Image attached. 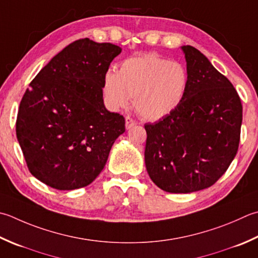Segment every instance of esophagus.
<instances>
[{
	"label": "esophagus",
	"mask_w": 258,
	"mask_h": 258,
	"mask_svg": "<svg viewBox=\"0 0 258 258\" xmlns=\"http://www.w3.org/2000/svg\"><path fill=\"white\" fill-rule=\"evenodd\" d=\"M135 125H136L135 120L131 118L130 116H126V117H125V127H126V130H131L132 127H134Z\"/></svg>",
	"instance_id": "obj_1"
}]
</instances>
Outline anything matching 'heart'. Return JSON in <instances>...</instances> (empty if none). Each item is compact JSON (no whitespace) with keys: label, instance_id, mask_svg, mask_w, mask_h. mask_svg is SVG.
I'll return each mask as SVG.
<instances>
[{"label":"heart","instance_id":"heart-1","mask_svg":"<svg viewBox=\"0 0 258 258\" xmlns=\"http://www.w3.org/2000/svg\"><path fill=\"white\" fill-rule=\"evenodd\" d=\"M189 85L186 69L156 53L125 59L118 72L105 73L103 93L109 108H124L134 97L141 117L158 120L172 114L185 97Z\"/></svg>","mask_w":258,"mask_h":258}]
</instances>
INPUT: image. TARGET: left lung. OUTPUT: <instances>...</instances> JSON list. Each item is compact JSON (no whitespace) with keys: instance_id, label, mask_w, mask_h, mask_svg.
Listing matches in <instances>:
<instances>
[{"instance_id":"8db88e82","label":"left lung","mask_w":258,"mask_h":258,"mask_svg":"<svg viewBox=\"0 0 258 258\" xmlns=\"http://www.w3.org/2000/svg\"><path fill=\"white\" fill-rule=\"evenodd\" d=\"M189 85L179 108L145 124V166L166 192L190 194L213 185L238 150L243 106L231 83L204 53L181 47Z\"/></svg>"}]
</instances>
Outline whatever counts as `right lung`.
<instances>
[{
  "mask_svg": "<svg viewBox=\"0 0 258 258\" xmlns=\"http://www.w3.org/2000/svg\"><path fill=\"white\" fill-rule=\"evenodd\" d=\"M118 45L88 38L70 43L30 83L20 103L17 138L30 172L57 190H75L97 178L116 139L122 115L103 100V80Z\"/></svg>",
  "mask_w": 258,
  "mask_h": 258,
  "instance_id": "obj_1",
  "label": "right lung"
}]
</instances>
